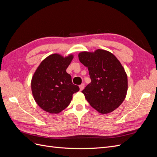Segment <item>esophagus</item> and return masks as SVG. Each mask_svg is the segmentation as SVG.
<instances>
[{"instance_id": "obj_1", "label": "esophagus", "mask_w": 157, "mask_h": 157, "mask_svg": "<svg viewBox=\"0 0 157 157\" xmlns=\"http://www.w3.org/2000/svg\"><path fill=\"white\" fill-rule=\"evenodd\" d=\"M79 88H80V90H81V91H82V90L84 89V84L82 83V84H80V86H79Z\"/></svg>"}]
</instances>
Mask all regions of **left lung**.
Returning <instances> with one entry per match:
<instances>
[{
	"label": "left lung",
	"mask_w": 157,
	"mask_h": 157,
	"mask_svg": "<svg viewBox=\"0 0 157 157\" xmlns=\"http://www.w3.org/2000/svg\"><path fill=\"white\" fill-rule=\"evenodd\" d=\"M78 59L88 67L91 78L82 91L90 105L101 114L115 110L124 100L128 90L127 75L120 61L101 49L80 52Z\"/></svg>",
	"instance_id": "obj_1"
}]
</instances>
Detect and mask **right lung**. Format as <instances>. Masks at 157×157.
<instances>
[{
	"mask_svg": "<svg viewBox=\"0 0 157 157\" xmlns=\"http://www.w3.org/2000/svg\"><path fill=\"white\" fill-rule=\"evenodd\" d=\"M73 56L63 57L52 54L42 61L31 80L33 96L42 109L50 113H59L67 107L73 94L79 87L72 82L66 72Z\"/></svg>",
	"mask_w": 157,
	"mask_h": 157,
	"instance_id": "right-lung-1",
	"label": "right lung"
}]
</instances>
